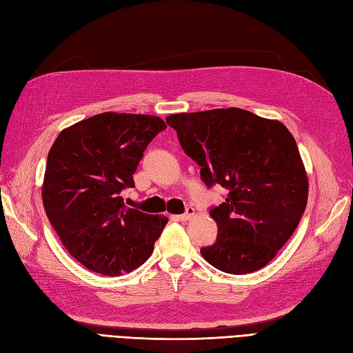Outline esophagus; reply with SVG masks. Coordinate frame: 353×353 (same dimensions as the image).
<instances>
[{
    "mask_svg": "<svg viewBox=\"0 0 353 353\" xmlns=\"http://www.w3.org/2000/svg\"><path fill=\"white\" fill-rule=\"evenodd\" d=\"M194 215H196V210H194V208H187V212L185 213H183V215L181 216H178L179 218V221H184V222H187V221H191L194 218Z\"/></svg>",
    "mask_w": 353,
    "mask_h": 353,
    "instance_id": "obj_1",
    "label": "esophagus"
}]
</instances>
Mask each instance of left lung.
Returning a JSON list of instances; mask_svg holds the SVG:
<instances>
[{
	"label": "left lung",
	"instance_id": "left-lung-1",
	"mask_svg": "<svg viewBox=\"0 0 353 353\" xmlns=\"http://www.w3.org/2000/svg\"><path fill=\"white\" fill-rule=\"evenodd\" d=\"M206 185L228 188L210 210L215 244L200 250L227 274L254 272L292 237L307 203V175L290 131L275 119L230 108L166 117Z\"/></svg>",
	"mask_w": 353,
	"mask_h": 353
}]
</instances>
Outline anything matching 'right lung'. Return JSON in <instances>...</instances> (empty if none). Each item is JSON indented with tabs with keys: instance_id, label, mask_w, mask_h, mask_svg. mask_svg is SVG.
I'll use <instances>...</instances> for the list:
<instances>
[{
	"instance_id": "obj_1",
	"label": "right lung",
	"mask_w": 353,
	"mask_h": 353,
	"mask_svg": "<svg viewBox=\"0 0 353 353\" xmlns=\"http://www.w3.org/2000/svg\"><path fill=\"white\" fill-rule=\"evenodd\" d=\"M152 114L104 112L65 128L47 159L42 203L69 253L90 271L117 276L150 258L168 218L123 205L134 172L154 135Z\"/></svg>"
}]
</instances>
